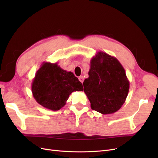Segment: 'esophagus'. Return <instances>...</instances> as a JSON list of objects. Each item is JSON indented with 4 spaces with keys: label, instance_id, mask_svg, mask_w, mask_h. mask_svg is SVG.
I'll return each instance as SVG.
<instances>
[{
    "label": "esophagus",
    "instance_id": "34e87169",
    "mask_svg": "<svg viewBox=\"0 0 158 158\" xmlns=\"http://www.w3.org/2000/svg\"><path fill=\"white\" fill-rule=\"evenodd\" d=\"M78 80H80V82H84V76H79L78 77Z\"/></svg>",
    "mask_w": 158,
    "mask_h": 158
}]
</instances>
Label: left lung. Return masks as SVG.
I'll use <instances>...</instances> for the list:
<instances>
[{"label":"left lung","mask_w":158,"mask_h":158,"mask_svg":"<svg viewBox=\"0 0 158 158\" xmlns=\"http://www.w3.org/2000/svg\"><path fill=\"white\" fill-rule=\"evenodd\" d=\"M89 77L83 83L91 107L103 114L115 113L128 94L130 83L115 57L99 51L90 61Z\"/></svg>","instance_id":"obj_1"}]
</instances>
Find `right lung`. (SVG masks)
I'll use <instances>...</instances> for the list:
<instances>
[{
	"label": "right lung",
	"mask_w": 158,
	"mask_h": 158,
	"mask_svg": "<svg viewBox=\"0 0 158 158\" xmlns=\"http://www.w3.org/2000/svg\"><path fill=\"white\" fill-rule=\"evenodd\" d=\"M83 91V85L71 72L62 69L57 63H43L31 83L36 102L52 111L64 106L72 92Z\"/></svg>",
	"instance_id": "1"
}]
</instances>
